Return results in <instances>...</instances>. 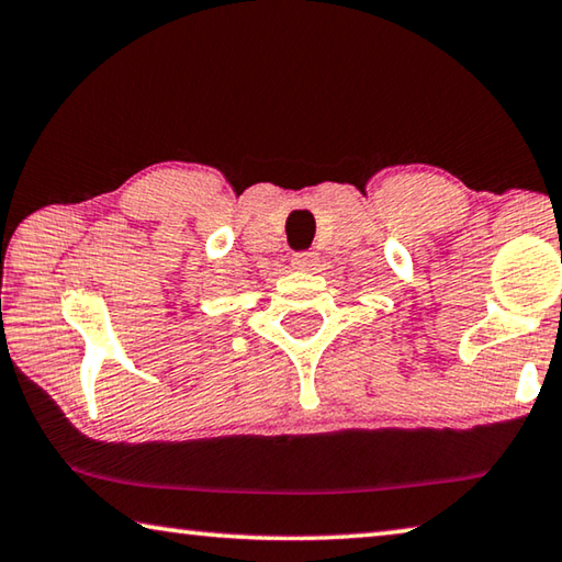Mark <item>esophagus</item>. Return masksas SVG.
<instances>
[{
  "mask_svg": "<svg viewBox=\"0 0 562 562\" xmlns=\"http://www.w3.org/2000/svg\"><path fill=\"white\" fill-rule=\"evenodd\" d=\"M317 252H313V249H307V252H295L292 255V267H295V270H315V265H317Z\"/></svg>",
  "mask_w": 562,
  "mask_h": 562,
  "instance_id": "esophagus-1",
  "label": "esophagus"
}]
</instances>
